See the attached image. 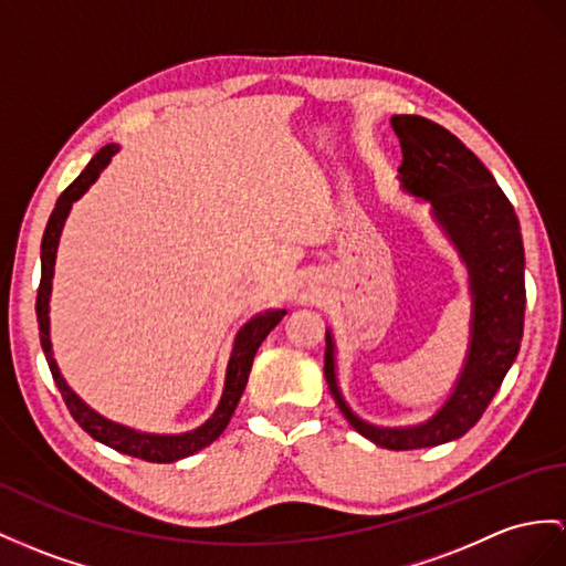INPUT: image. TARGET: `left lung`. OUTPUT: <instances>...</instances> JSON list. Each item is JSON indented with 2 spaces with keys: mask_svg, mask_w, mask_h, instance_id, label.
<instances>
[{
  "mask_svg": "<svg viewBox=\"0 0 566 566\" xmlns=\"http://www.w3.org/2000/svg\"><path fill=\"white\" fill-rule=\"evenodd\" d=\"M391 124L403 150L398 168L403 187L432 203L437 220L471 269L475 300L471 355L449 403L430 422L408 430H381L353 416L336 387L331 336H326L324 377L336 406L357 432L377 447L406 451L459 439L482 418L518 355L526 283L518 218L492 172L442 124L420 115H396Z\"/></svg>",
  "mask_w": 566,
  "mask_h": 566,
  "instance_id": "left-lung-1",
  "label": "left lung"
}]
</instances>
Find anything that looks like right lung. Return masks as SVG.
I'll return each instance as SVG.
<instances>
[{"label": "right lung", "instance_id": "add662e5", "mask_svg": "<svg viewBox=\"0 0 566 566\" xmlns=\"http://www.w3.org/2000/svg\"><path fill=\"white\" fill-rule=\"evenodd\" d=\"M117 150L115 144H109L105 148H101L98 154L91 158V163L86 165V170L81 172L72 185H69L57 203H54V211L48 220V228H45V235H43V244H40V285H38V297H35V314H38V326H40V346H43L45 353V360L50 365L52 371V379L57 384V389L64 398V403L72 412V418L84 427V430L93 437L103 442L105 447H113L115 451L127 453V457L134 459H144L150 463H172L179 461L185 457H191V453H197L199 449L209 447L211 442L223 434V430L228 427L232 412L238 408L240 396L247 387V379H250V369L254 363V355L261 346V340H264L271 328L283 319L285 310H273L256 316L250 324H247L235 340V348H232L230 355V363H228V377H226V389H223V398H220L218 410L213 412V418L201 424L199 430L195 432H187V434H142V432H134L127 430V427L109 422L105 418H101L98 412H93L81 398L66 387V381L62 379L57 363H54L52 357V346H50V319H48V310H50V287H52V273H54V254H57V242L62 235V226L66 220L69 209H72V203L84 195V191L95 182V177L101 175V170L113 158V154Z\"/></svg>", "mask_w": 566, "mask_h": 566}]
</instances>
